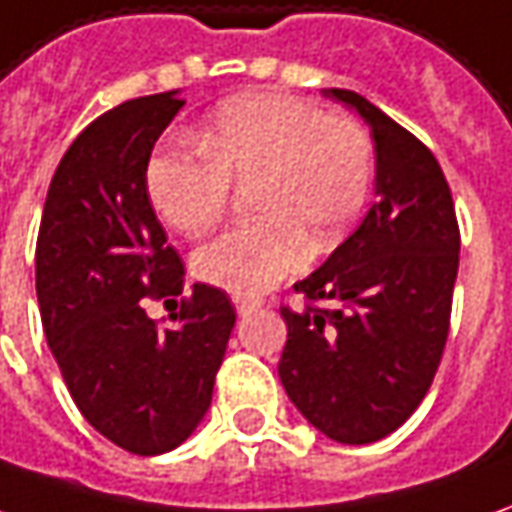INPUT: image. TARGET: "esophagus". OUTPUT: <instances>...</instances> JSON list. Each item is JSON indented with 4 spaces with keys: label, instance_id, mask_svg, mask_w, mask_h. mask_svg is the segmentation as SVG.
<instances>
[{
    "label": "esophagus",
    "instance_id": "34e87169",
    "mask_svg": "<svg viewBox=\"0 0 512 512\" xmlns=\"http://www.w3.org/2000/svg\"><path fill=\"white\" fill-rule=\"evenodd\" d=\"M260 305H263V302L252 300V297H235V311L241 316H249L252 311H257Z\"/></svg>",
    "mask_w": 512,
    "mask_h": 512
}]
</instances>
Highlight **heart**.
<instances>
[{
	"label": "heart",
	"mask_w": 512,
	"mask_h": 512,
	"mask_svg": "<svg viewBox=\"0 0 512 512\" xmlns=\"http://www.w3.org/2000/svg\"><path fill=\"white\" fill-rule=\"evenodd\" d=\"M198 142L207 156L159 151L145 168V190L170 227L201 235L224 218L232 182H257L263 221L229 229L196 252L198 277L235 297H257L305 269L314 249H336L367 207L370 134L300 97H232Z\"/></svg>",
	"instance_id": "heart-1"
}]
</instances>
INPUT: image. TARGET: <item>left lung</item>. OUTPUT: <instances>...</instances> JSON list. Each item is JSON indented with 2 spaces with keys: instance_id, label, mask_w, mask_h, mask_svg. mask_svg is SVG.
I'll return each instance as SVG.
<instances>
[{
  "instance_id": "1",
  "label": "left lung",
  "mask_w": 512,
  "mask_h": 512,
  "mask_svg": "<svg viewBox=\"0 0 512 512\" xmlns=\"http://www.w3.org/2000/svg\"><path fill=\"white\" fill-rule=\"evenodd\" d=\"M322 95L370 125L378 201L294 285L308 305L280 308L288 339L277 373L314 429L364 446L403 426L434 381L448 339L460 227L446 176L415 134L350 89Z\"/></svg>"
}]
</instances>
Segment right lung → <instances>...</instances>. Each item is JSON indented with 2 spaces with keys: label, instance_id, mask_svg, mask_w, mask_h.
<instances>
[{
  "label": "right lung",
  "instance_id": "right-lung-1",
  "mask_svg": "<svg viewBox=\"0 0 512 512\" xmlns=\"http://www.w3.org/2000/svg\"><path fill=\"white\" fill-rule=\"evenodd\" d=\"M182 106L179 92H162L86 125L52 176L36 243L41 325L66 389L106 440L139 457L193 434L235 328V305L204 283L182 300L176 328H156L142 308L184 288L145 190L156 139Z\"/></svg>",
  "mask_w": 512,
  "mask_h": 512
}]
</instances>
